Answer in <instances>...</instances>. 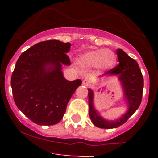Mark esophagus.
Returning a JSON list of instances; mask_svg holds the SVG:
<instances>
[{"label":"esophagus","instance_id":"34e87169","mask_svg":"<svg viewBox=\"0 0 158 158\" xmlns=\"http://www.w3.org/2000/svg\"><path fill=\"white\" fill-rule=\"evenodd\" d=\"M82 84H83V85H85V87H88V86L90 85V83H89V80H88L87 78H85V79H84L83 82H82Z\"/></svg>","mask_w":158,"mask_h":158}]
</instances>
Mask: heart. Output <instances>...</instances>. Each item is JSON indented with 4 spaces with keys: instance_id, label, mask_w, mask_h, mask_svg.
<instances>
[{
    "instance_id": "obj_1",
    "label": "heart",
    "mask_w": 158,
    "mask_h": 158,
    "mask_svg": "<svg viewBox=\"0 0 158 158\" xmlns=\"http://www.w3.org/2000/svg\"><path fill=\"white\" fill-rule=\"evenodd\" d=\"M77 62L84 68L95 66L99 70H107L115 65L116 56L109 49H96L79 55Z\"/></svg>"
}]
</instances>
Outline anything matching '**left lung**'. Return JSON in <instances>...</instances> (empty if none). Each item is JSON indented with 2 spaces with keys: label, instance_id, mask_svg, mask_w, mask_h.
<instances>
[{
  "label": "left lung",
  "instance_id": "left-lung-1",
  "mask_svg": "<svg viewBox=\"0 0 158 158\" xmlns=\"http://www.w3.org/2000/svg\"><path fill=\"white\" fill-rule=\"evenodd\" d=\"M117 56L118 65L115 68L107 71L101 77L115 75L118 77L123 90L124 99L127 104V111L123 115L115 120L104 119L94 107V93L89 89V116L95 126L104 129L117 128L128 120L140 106L143 91V77L142 72L135 60L129 57L121 49H117Z\"/></svg>",
  "mask_w": 158,
  "mask_h": 158
}]
</instances>
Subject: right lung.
Returning a JSON list of instances; mask_svg holds the SVG:
<instances>
[{"label": "right lung", "mask_w": 158, "mask_h": 158, "mask_svg": "<svg viewBox=\"0 0 158 158\" xmlns=\"http://www.w3.org/2000/svg\"><path fill=\"white\" fill-rule=\"evenodd\" d=\"M71 44L59 40L38 43L22 53L11 78L14 101L19 110L38 125L60 122L81 80L67 81L62 65H70L66 53Z\"/></svg>", "instance_id": "obj_1"}]
</instances>
